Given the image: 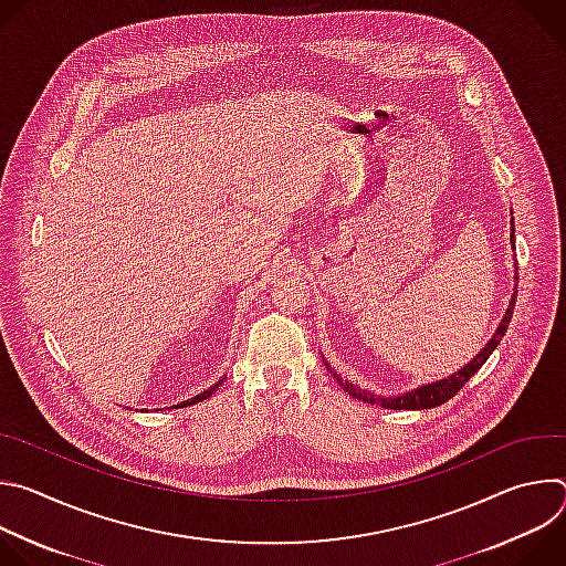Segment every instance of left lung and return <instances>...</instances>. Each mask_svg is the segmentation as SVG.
Masks as SVG:
<instances>
[{"instance_id": "obj_1", "label": "left lung", "mask_w": 566, "mask_h": 566, "mask_svg": "<svg viewBox=\"0 0 566 566\" xmlns=\"http://www.w3.org/2000/svg\"><path fill=\"white\" fill-rule=\"evenodd\" d=\"M511 230H513V232H511V244H513V249H515V228H511ZM515 280H517V275H515ZM515 295H517V291H513V297H511V302H509V308H506V313H504V317H502V322H500V327L495 329L493 338L486 343V347H483L468 365H463L459 371H454V374H450V376H446V378H439V380L419 385V387H415L412 391H402V394H396V396L374 394L371 389H363V387L354 385L352 380L338 376V374L332 369V365H329L327 360H325V365H327V369L334 374V378L338 380V385H340L352 398L371 402V406H382V408H387V410H432V408L441 406V402L450 400V398L481 369V365L489 360V356L495 352V347H497L500 340L504 338V334H506V329H509V322H511V317H513Z\"/></svg>"}]
</instances>
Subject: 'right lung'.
<instances>
[{
  "label": "right lung",
  "mask_w": 566,
  "mask_h": 566,
  "mask_svg": "<svg viewBox=\"0 0 566 566\" xmlns=\"http://www.w3.org/2000/svg\"><path fill=\"white\" fill-rule=\"evenodd\" d=\"M221 382H223V378H221V380H219V382H214V385H212V387H210V389H203V391H201V394H197V396H195V398H188V400H184V402H179V406H177V408H188V406H195V402H201V400H203V398H210V396H212V394H214V391H217V387H219V385H221Z\"/></svg>",
  "instance_id": "1"
}]
</instances>
